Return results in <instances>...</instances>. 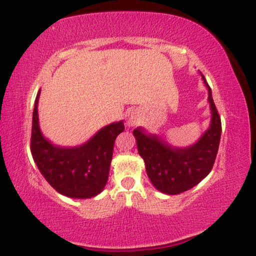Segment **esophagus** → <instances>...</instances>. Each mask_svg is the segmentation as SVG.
<instances>
[{
    "mask_svg": "<svg viewBox=\"0 0 256 256\" xmlns=\"http://www.w3.org/2000/svg\"><path fill=\"white\" fill-rule=\"evenodd\" d=\"M137 124H138V122H137L136 118H130V120L128 122V126H136Z\"/></svg>",
    "mask_w": 256,
    "mask_h": 256,
    "instance_id": "1",
    "label": "esophagus"
}]
</instances>
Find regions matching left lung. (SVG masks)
Instances as JSON below:
<instances>
[{
    "label": "left lung",
    "mask_w": 256,
    "mask_h": 256,
    "mask_svg": "<svg viewBox=\"0 0 256 256\" xmlns=\"http://www.w3.org/2000/svg\"><path fill=\"white\" fill-rule=\"evenodd\" d=\"M202 76L208 90L210 122L208 128L192 144L178 148L156 134H146L142 128L134 130L137 149L144 160L146 171L152 184L158 192L167 195H178L198 185L212 171L218 152L222 122L214 104L212 90Z\"/></svg>",
    "instance_id": "obj_1"
}]
</instances>
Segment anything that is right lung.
<instances>
[{"label": "right lung", "mask_w": 256, "mask_h": 256, "mask_svg": "<svg viewBox=\"0 0 256 256\" xmlns=\"http://www.w3.org/2000/svg\"><path fill=\"white\" fill-rule=\"evenodd\" d=\"M40 92L32 114L31 152L46 180L72 198H90L104 189L110 174L116 138L124 131V122H112L77 146H58L43 136L38 119Z\"/></svg>", "instance_id": "1"}]
</instances>
